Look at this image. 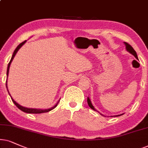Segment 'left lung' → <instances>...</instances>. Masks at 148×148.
Here are the masks:
<instances>
[{
    "mask_svg": "<svg viewBox=\"0 0 148 148\" xmlns=\"http://www.w3.org/2000/svg\"><path fill=\"white\" fill-rule=\"evenodd\" d=\"M124 44H125V45H126V50H128V51L129 52H130V53H131L132 55H133L134 56V57H135L136 58V59H138L137 55H136V53L135 50H134L133 49V48H132V46H130V44H128V43L124 42ZM87 103H88V105L89 106V107H90L91 108H92V109H93V110H95V108H94V107H93V106L92 105V104H91V100H89V98H87ZM121 115H123V114H121ZM116 115V116H117H117H120V115Z\"/></svg>",
    "mask_w": 148,
    "mask_h": 148,
    "instance_id": "obj_1",
    "label": "left lung"
}]
</instances>
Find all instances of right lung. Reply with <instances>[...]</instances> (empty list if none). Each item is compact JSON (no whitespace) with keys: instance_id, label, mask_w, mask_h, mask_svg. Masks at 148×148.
Returning a JSON list of instances; mask_svg holds the SVG:
<instances>
[{"instance_id":"1","label":"right lung","mask_w":148,"mask_h":148,"mask_svg":"<svg viewBox=\"0 0 148 148\" xmlns=\"http://www.w3.org/2000/svg\"><path fill=\"white\" fill-rule=\"evenodd\" d=\"M25 42H26V40H25V41H24L23 42L20 43V44L19 45H18V46H17V48H16V49H15L14 52V53H13V55H12V59H11L10 61H9V64H8V67H7V76H8V74H9V67H10V64H11V63H12V60H13V59H14V58L15 55H16V54L17 53V52L18 51V50H19L20 48L22 47V45H23ZM6 83H7V81H6ZM6 87H7V83H6ZM7 91H8V89H7ZM8 92H9V91H8ZM9 95H10V94H9ZM10 96H11V95H10ZM11 98H12V101H13V102H14V103L15 104V105H16V106H17V107H18V108H19V109L21 110V111H22L23 112H24V113H35V114L46 113V112H48V111H51V110L54 109V108H55L56 107V106H57V104H58V103H59V102H57V104H56L55 106H54L53 107H52V108H48V109L42 110V109H36V108H28L24 107V106H20V104H18V103H17V102H16V101H15V100H14V99H13V98H12V97H11Z\"/></svg>"}]
</instances>
